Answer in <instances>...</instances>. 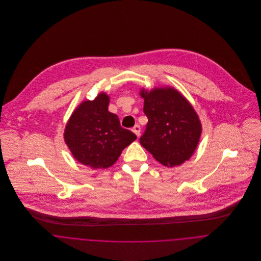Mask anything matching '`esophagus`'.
Here are the masks:
<instances>
[{
    "label": "esophagus",
    "instance_id": "esophagus-1",
    "mask_svg": "<svg viewBox=\"0 0 261 261\" xmlns=\"http://www.w3.org/2000/svg\"><path fill=\"white\" fill-rule=\"evenodd\" d=\"M133 132L136 134V136L139 138L140 137V135H141V127H140V125H135L134 126V128H133Z\"/></svg>",
    "mask_w": 261,
    "mask_h": 261
}]
</instances>
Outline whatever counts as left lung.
Masks as SVG:
<instances>
[{"mask_svg":"<svg viewBox=\"0 0 261 261\" xmlns=\"http://www.w3.org/2000/svg\"><path fill=\"white\" fill-rule=\"evenodd\" d=\"M144 112L148 116L141 145L166 167L180 166L193 155L202 124L186 97L171 86L142 88Z\"/></svg>","mask_w":261,"mask_h":261,"instance_id":"1","label":"left lung"}]
</instances>
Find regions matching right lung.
Wrapping results in <instances>:
<instances>
[{
  "instance_id": "obj_1",
  "label": "right lung",
  "mask_w": 261,
  "mask_h": 261,
  "mask_svg": "<svg viewBox=\"0 0 261 261\" xmlns=\"http://www.w3.org/2000/svg\"><path fill=\"white\" fill-rule=\"evenodd\" d=\"M110 96L100 92L93 100H83L69 117L64 141L75 160L92 169H107L137 136L120 126L116 114L109 112Z\"/></svg>"
}]
</instances>
